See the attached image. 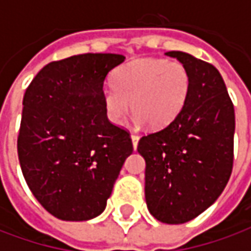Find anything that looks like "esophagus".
<instances>
[{"label":"esophagus","instance_id":"obj_1","mask_svg":"<svg viewBox=\"0 0 251 251\" xmlns=\"http://www.w3.org/2000/svg\"><path fill=\"white\" fill-rule=\"evenodd\" d=\"M138 140H140V137L137 136V134H131V142H133V148H134V149H137Z\"/></svg>","mask_w":251,"mask_h":251}]
</instances>
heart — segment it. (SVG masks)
Wrapping results in <instances>:
<instances>
[{
	"instance_id": "b5f03b06",
	"label": "heart",
	"mask_w": 251,
	"mask_h": 251,
	"mask_svg": "<svg viewBox=\"0 0 251 251\" xmlns=\"http://www.w3.org/2000/svg\"><path fill=\"white\" fill-rule=\"evenodd\" d=\"M189 91L191 75L184 64L144 57L114 72L113 87L104 90L103 103L109 120L115 125H122L131 107L137 122L164 127L180 114Z\"/></svg>"
}]
</instances>
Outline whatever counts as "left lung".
<instances>
[{
  "mask_svg": "<svg viewBox=\"0 0 251 251\" xmlns=\"http://www.w3.org/2000/svg\"><path fill=\"white\" fill-rule=\"evenodd\" d=\"M191 91L180 114L161 130L144 136L137 151L145 158V200L157 221H192L215 201L234 161V106L221 74L210 63L181 51Z\"/></svg>",
  "mask_w": 251,
  "mask_h": 251,
  "instance_id": "8db88e82",
  "label": "left lung"
}]
</instances>
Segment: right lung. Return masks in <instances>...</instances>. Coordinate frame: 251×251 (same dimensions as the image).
<instances>
[{
  "label": "right lung",
  "instance_id": "obj_1",
  "mask_svg": "<svg viewBox=\"0 0 251 251\" xmlns=\"http://www.w3.org/2000/svg\"><path fill=\"white\" fill-rule=\"evenodd\" d=\"M125 60L83 53L43 67L25 91L17 152L26 184L62 221L100 215L122 165L130 134L107 120L104 79Z\"/></svg>",
  "mask_w": 251,
  "mask_h": 251
}]
</instances>
